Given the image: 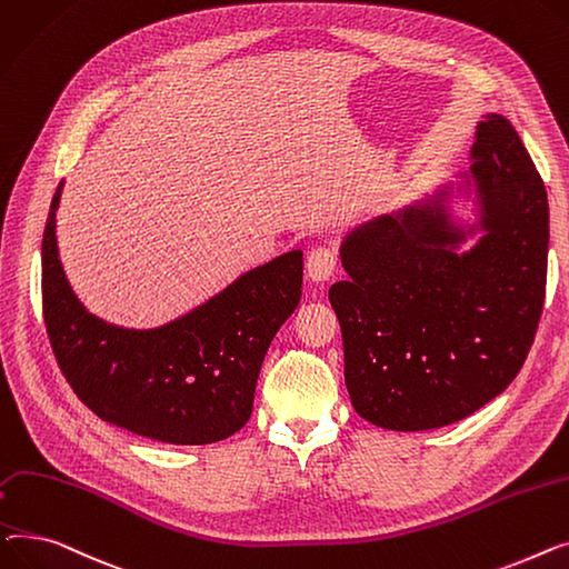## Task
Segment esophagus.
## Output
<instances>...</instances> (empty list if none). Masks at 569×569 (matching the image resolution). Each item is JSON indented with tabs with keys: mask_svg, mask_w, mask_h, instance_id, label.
<instances>
[{
	"mask_svg": "<svg viewBox=\"0 0 569 569\" xmlns=\"http://www.w3.org/2000/svg\"><path fill=\"white\" fill-rule=\"evenodd\" d=\"M338 269V252L328 248V246H319L315 248L310 254H308V261H306V271H308V278L312 282H326L332 278V273H336Z\"/></svg>",
	"mask_w": 569,
	"mask_h": 569,
	"instance_id": "esophagus-1",
	"label": "esophagus"
}]
</instances>
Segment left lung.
<instances>
[{"label":"left lung","instance_id":"left-lung-1","mask_svg":"<svg viewBox=\"0 0 569 569\" xmlns=\"http://www.w3.org/2000/svg\"><path fill=\"white\" fill-rule=\"evenodd\" d=\"M471 167L413 204L349 231V280L328 291L360 418L422 431L476 413L519 375L547 289L549 202L512 123L485 114ZM471 198L476 223L451 216ZM476 232L471 251L458 248Z\"/></svg>","mask_w":569,"mask_h":569}]
</instances>
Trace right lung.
<instances>
[{
	"mask_svg": "<svg viewBox=\"0 0 569 569\" xmlns=\"http://www.w3.org/2000/svg\"><path fill=\"white\" fill-rule=\"evenodd\" d=\"M61 188L43 231V315L66 381L100 420L153 441L207 446L237 433L250 420L263 356L300 300L303 252L257 266L170 323L114 326L91 315L66 280Z\"/></svg>",
	"mask_w": 569,
	"mask_h": 569,
	"instance_id": "right-lung-1",
	"label": "right lung"
}]
</instances>
